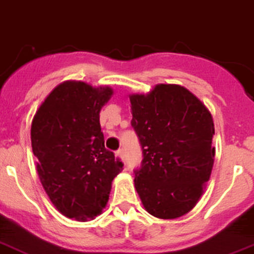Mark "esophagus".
Instances as JSON below:
<instances>
[{
  "label": "esophagus",
  "instance_id": "esophagus-1",
  "mask_svg": "<svg viewBox=\"0 0 254 254\" xmlns=\"http://www.w3.org/2000/svg\"><path fill=\"white\" fill-rule=\"evenodd\" d=\"M116 157H117V160H120V161H124V151L123 150L116 151Z\"/></svg>",
  "mask_w": 254,
  "mask_h": 254
}]
</instances>
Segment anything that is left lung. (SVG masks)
Instances as JSON below:
<instances>
[{"mask_svg": "<svg viewBox=\"0 0 254 254\" xmlns=\"http://www.w3.org/2000/svg\"><path fill=\"white\" fill-rule=\"evenodd\" d=\"M130 103L143 155L134 185L144 209L163 219L183 216L199 201L212 173V115L180 85H156L147 95H131Z\"/></svg>", "mask_w": 254, "mask_h": 254, "instance_id": "obj_1", "label": "left lung"}]
</instances>
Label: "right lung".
<instances>
[{"instance_id":"right-lung-1","label":"right lung","mask_w":254,"mask_h":254,"mask_svg":"<svg viewBox=\"0 0 254 254\" xmlns=\"http://www.w3.org/2000/svg\"><path fill=\"white\" fill-rule=\"evenodd\" d=\"M112 89L67 81L51 91L36 112L32 150L45 191L57 209L86 221L102 212L123 161L104 147L99 112Z\"/></svg>"}]
</instances>
